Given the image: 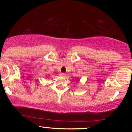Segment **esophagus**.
Listing matches in <instances>:
<instances>
[{"label":"esophagus","instance_id":"34e87169","mask_svg":"<svg viewBox=\"0 0 132 132\" xmlns=\"http://www.w3.org/2000/svg\"><path fill=\"white\" fill-rule=\"evenodd\" d=\"M59 76H60L61 77H65L66 76V75L65 73H61L59 74Z\"/></svg>","mask_w":132,"mask_h":132}]
</instances>
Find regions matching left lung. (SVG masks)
<instances>
[{
  "label": "left lung",
  "instance_id": "8db88e82",
  "mask_svg": "<svg viewBox=\"0 0 132 132\" xmlns=\"http://www.w3.org/2000/svg\"><path fill=\"white\" fill-rule=\"evenodd\" d=\"M77 82H78V81H77Z\"/></svg>",
  "mask_w": 132,
  "mask_h": 132
}]
</instances>
